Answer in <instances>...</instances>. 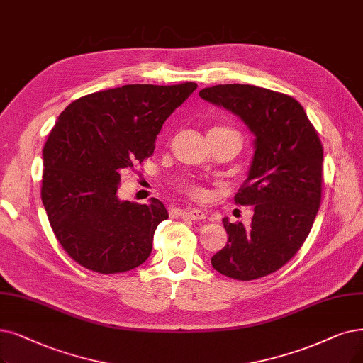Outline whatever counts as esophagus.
Returning a JSON list of instances; mask_svg holds the SVG:
<instances>
[{"label": "esophagus", "instance_id": "1", "mask_svg": "<svg viewBox=\"0 0 363 363\" xmlns=\"http://www.w3.org/2000/svg\"><path fill=\"white\" fill-rule=\"evenodd\" d=\"M179 213L182 214V217H184V219H189V220L207 219V211L201 208H184V210H180Z\"/></svg>", "mask_w": 363, "mask_h": 363}]
</instances>
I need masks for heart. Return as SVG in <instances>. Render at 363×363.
Returning a JSON list of instances; mask_svg holds the SVG:
<instances>
[{"mask_svg": "<svg viewBox=\"0 0 363 363\" xmlns=\"http://www.w3.org/2000/svg\"><path fill=\"white\" fill-rule=\"evenodd\" d=\"M222 129H229V128H213L211 131H222ZM183 191H184V194H187L191 198H195V199H201V198H204V195H206V191L195 183L184 184Z\"/></svg>", "mask_w": 363, "mask_h": 363, "instance_id": "b5f03b06", "label": "heart"}]
</instances>
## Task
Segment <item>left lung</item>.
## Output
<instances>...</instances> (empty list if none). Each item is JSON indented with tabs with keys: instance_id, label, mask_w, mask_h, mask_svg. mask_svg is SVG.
I'll return each mask as SVG.
<instances>
[{
	"instance_id": "obj_1",
	"label": "left lung",
	"mask_w": 363,
	"mask_h": 363,
	"mask_svg": "<svg viewBox=\"0 0 363 363\" xmlns=\"http://www.w3.org/2000/svg\"><path fill=\"white\" fill-rule=\"evenodd\" d=\"M249 126L255 155L235 204L255 206L252 225L223 219L228 242L211 257L216 271L249 281L291 260L307 240L322 201L323 147L292 96L252 84H217L199 91Z\"/></svg>"
}]
</instances>
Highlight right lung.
Here are the masks:
<instances>
[{
  "mask_svg": "<svg viewBox=\"0 0 363 363\" xmlns=\"http://www.w3.org/2000/svg\"><path fill=\"white\" fill-rule=\"evenodd\" d=\"M196 83L125 84L84 95L60 114L43 149L41 199L62 249L99 274L140 267L152 253L161 201H121V171L153 155L156 135Z\"/></svg>",
  "mask_w": 363,
  "mask_h": 363,
  "instance_id": "add662e5",
  "label": "right lung"
}]
</instances>
